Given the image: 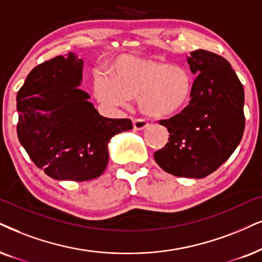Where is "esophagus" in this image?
<instances>
[{"instance_id": "34e87169", "label": "esophagus", "mask_w": 262, "mask_h": 262, "mask_svg": "<svg viewBox=\"0 0 262 262\" xmlns=\"http://www.w3.org/2000/svg\"><path fill=\"white\" fill-rule=\"evenodd\" d=\"M147 122L145 120H141V118H134L133 120V127L135 130H142L147 127Z\"/></svg>"}]
</instances>
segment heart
<instances>
[{"instance_id": "heart-1", "label": "heart", "mask_w": 262, "mask_h": 262, "mask_svg": "<svg viewBox=\"0 0 262 262\" xmlns=\"http://www.w3.org/2000/svg\"><path fill=\"white\" fill-rule=\"evenodd\" d=\"M193 78L187 69L148 58L123 57L112 68V79L99 75L94 94L107 105L122 106L138 98L139 108L155 120L170 117L191 99Z\"/></svg>"}]
</instances>
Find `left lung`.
Instances as JSON below:
<instances>
[{
	"label": "left lung",
	"instance_id": "1",
	"mask_svg": "<svg viewBox=\"0 0 262 262\" xmlns=\"http://www.w3.org/2000/svg\"><path fill=\"white\" fill-rule=\"evenodd\" d=\"M196 75L191 100L180 114L160 121L169 132L155 161L167 173L205 178L226 162L242 140L246 125L244 89L230 62L197 49L187 58Z\"/></svg>",
	"mask_w": 262,
	"mask_h": 262
}]
</instances>
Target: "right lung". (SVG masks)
Masks as SVG:
<instances>
[{"label": "right lung", "mask_w": 262, "mask_h": 262, "mask_svg": "<svg viewBox=\"0 0 262 262\" xmlns=\"http://www.w3.org/2000/svg\"><path fill=\"white\" fill-rule=\"evenodd\" d=\"M82 68L74 53L59 55L32 69L16 94L19 141L36 167L55 180L100 177L110 139L133 128L129 118L102 117L88 101V93L78 88Z\"/></svg>", "instance_id": "add662e5"}]
</instances>
